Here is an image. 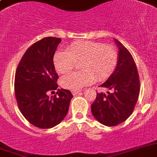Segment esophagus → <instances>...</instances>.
<instances>
[{"instance_id":"1","label":"esophagus","mask_w":157,"mask_h":157,"mask_svg":"<svg viewBox=\"0 0 157 157\" xmlns=\"http://www.w3.org/2000/svg\"><path fill=\"white\" fill-rule=\"evenodd\" d=\"M80 90H72V94H73V95H76V94H79V93H80Z\"/></svg>"}]
</instances>
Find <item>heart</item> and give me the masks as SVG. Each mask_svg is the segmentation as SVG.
<instances>
[{
  "mask_svg": "<svg viewBox=\"0 0 157 157\" xmlns=\"http://www.w3.org/2000/svg\"><path fill=\"white\" fill-rule=\"evenodd\" d=\"M118 53L114 48L98 42H77L67 50L59 51L55 54L54 65L58 73L65 74L80 63L82 70L70 73L62 77L60 83L65 88L78 90L91 84L96 79L102 81L115 70Z\"/></svg>",
  "mask_w": 157,
  "mask_h": 157,
  "instance_id": "1",
  "label": "heart"
}]
</instances>
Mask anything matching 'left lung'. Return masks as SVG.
<instances>
[{
    "instance_id": "1",
    "label": "left lung",
    "mask_w": 157,
    "mask_h": 157,
    "mask_svg": "<svg viewBox=\"0 0 157 157\" xmlns=\"http://www.w3.org/2000/svg\"><path fill=\"white\" fill-rule=\"evenodd\" d=\"M118 48V60L113 73L101 84L108 91L97 93L91 105V113L99 123L105 126L118 125L133 113L138 101L140 84L134 59L128 49L114 39Z\"/></svg>"
}]
</instances>
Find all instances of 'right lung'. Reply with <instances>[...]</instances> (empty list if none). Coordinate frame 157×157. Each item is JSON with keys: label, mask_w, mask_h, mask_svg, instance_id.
<instances>
[{"label": "right lung", "mask_w": 157, "mask_h": 157, "mask_svg": "<svg viewBox=\"0 0 157 157\" xmlns=\"http://www.w3.org/2000/svg\"><path fill=\"white\" fill-rule=\"evenodd\" d=\"M61 41L60 38L48 36L31 45L15 73V94L19 109L31 124L42 129L63 121L73 98L69 90L63 88L58 89L56 95H48L58 88L53 57Z\"/></svg>", "instance_id": "1"}]
</instances>
